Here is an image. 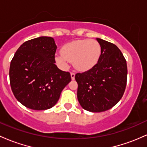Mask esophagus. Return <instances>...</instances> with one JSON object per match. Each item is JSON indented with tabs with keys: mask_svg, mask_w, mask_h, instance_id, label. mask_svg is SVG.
I'll list each match as a JSON object with an SVG mask.
<instances>
[{
	"mask_svg": "<svg viewBox=\"0 0 147 147\" xmlns=\"http://www.w3.org/2000/svg\"><path fill=\"white\" fill-rule=\"evenodd\" d=\"M70 75H71V78H72V80H75V73L74 72H70Z\"/></svg>",
	"mask_w": 147,
	"mask_h": 147,
	"instance_id": "1",
	"label": "esophagus"
}]
</instances>
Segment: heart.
Returning <instances> with one entry per match:
<instances>
[{
    "mask_svg": "<svg viewBox=\"0 0 147 147\" xmlns=\"http://www.w3.org/2000/svg\"><path fill=\"white\" fill-rule=\"evenodd\" d=\"M100 54V45L96 40H75L63 47L62 53L56 55V61L63 67H67L70 61H73L77 70L86 71L97 64Z\"/></svg>",
    "mask_w": 147,
    "mask_h": 147,
    "instance_id": "heart-1",
    "label": "heart"
}]
</instances>
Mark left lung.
Listing matches in <instances>:
<instances>
[{
  "mask_svg": "<svg viewBox=\"0 0 147 147\" xmlns=\"http://www.w3.org/2000/svg\"><path fill=\"white\" fill-rule=\"evenodd\" d=\"M101 47L97 64L75 75L77 99L85 110L101 112L114 107L121 100L127 82L126 61L113 43L96 38Z\"/></svg>",
  "mask_w": 147,
  "mask_h": 147,
  "instance_id": "obj_1",
  "label": "left lung"
}]
</instances>
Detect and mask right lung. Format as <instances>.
Instances as JSON below:
<instances>
[{
  "mask_svg": "<svg viewBox=\"0 0 147 147\" xmlns=\"http://www.w3.org/2000/svg\"><path fill=\"white\" fill-rule=\"evenodd\" d=\"M56 49L54 38L39 37L24 42L11 61V88L17 100L29 109L51 108L71 81L70 72L55 65Z\"/></svg>",
  "mask_w": 147,
  "mask_h": 147,
  "instance_id": "right-lung-1",
  "label": "right lung"
}]
</instances>
